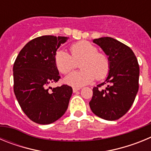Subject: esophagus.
<instances>
[{"instance_id": "1", "label": "esophagus", "mask_w": 151, "mask_h": 151, "mask_svg": "<svg viewBox=\"0 0 151 151\" xmlns=\"http://www.w3.org/2000/svg\"><path fill=\"white\" fill-rule=\"evenodd\" d=\"M79 90H80V88H76V87H74V88H73V91L74 92V93H75V92H77V91H79Z\"/></svg>"}]
</instances>
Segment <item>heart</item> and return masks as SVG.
I'll return each instance as SVG.
<instances>
[{
	"label": "heart",
	"mask_w": 151,
	"mask_h": 151,
	"mask_svg": "<svg viewBox=\"0 0 151 151\" xmlns=\"http://www.w3.org/2000/svg\"><path fill=\"white\" fill-rule=\"evenodd\" d=\"M72 56L66 50H58L54 55V63L63 74H67L76 67L79 62L81 70L73 72L64 81L73 87L79 88L91 83L94 79L104 78L109 73L110 62L104 53L98 52L95 45L87 41H80L70 47Z\"/></svg>",
	"instance_id": "heart-1"
}]
</instances>
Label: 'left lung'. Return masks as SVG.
I'll return each mask as SVG.
<instances>
[{
    "instance_id": "obj_1",
    "label": "left lung",
    "mask_w": 151,
    "mask_h": 151,
    "mask_svg": "<svg viewBox=\"0 0 151 151\" xmlns=\"http://www.w3.org/2000/svg\"><path fill=\"white\" fill-rule=\"evenodd\" d=\"M108 56L110 62L108 76L93 88L89 102L91 110L106 120H116L129 111L138 91L139 65L132 50L110 37L93 40ZM106 83L105 89L102 85Z\"/></svg>"
}]
</instances>
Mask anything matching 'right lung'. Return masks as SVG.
<instances>
[{"label":"right lung","instance_id":"1","mask_svg":"<svg viewBox=\"0 0 151 151\" xmlns=\"http://www.w3.org/2000/svg\"><path fill=\"white\" fill-rule=\"evenodd\" d=\"M69 38L43 35L28 42L13 64V90L22 111L31 120L47 125L59 119L69 105L73 88H51L60 78L54 55Z\"/></svg>","mask_w":151,"mask_h":151}]
</instances>
